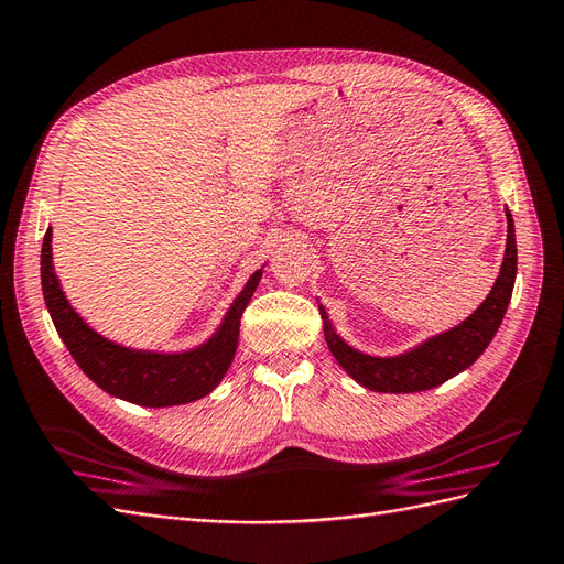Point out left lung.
Returning <instances> with one entry per match:
<instances>
[{
  "label": "left lung",
  "instance_id": "left-lung-1",
  "mask_svg": "<svg viewBox=\"0 0 564 564\" xmlns=\"http://www.w3.org/2000/svg\"><path fill=\"white\" fill-rule=\"evenodd\" d=\"M517 276V242H514V221L508 212V248H505L500 276L496 279L494 291L481 302V307L467 316L459 326L433 336L420 348H414L400 357H369L357 352L328 322L326 310L319 305L324 319V336L328 350L338 359V365L350 377L362 383L369 391L377 393H420L436 388L443 381L453 379L455 373L471 367L481 352L494 340L496 330L508 312L512 288Z\"/></svg>",
  "mask_w": 564,
  "mask_h": 564
}]
</instances>
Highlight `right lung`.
Returning a JSON list of instances; mask_svg holds the SVG:
<instances>
[{
  "mask_svg": "<svg viewBox=\"0 0 564 564\" xmlns=\"http://www.w3.org/2000/svg\"><path fill=\"white\" fill-rule=\"evenodd\" d=\"M42 293H45L52 322L78 367L102 388L121 400L142 408L185 405L212 393L228 371L238 348L240 316L248 307L262 269L252 273L248 285L236 297L221 328L199 348L178 355L128 350L102 338L70 310L52 267V228H47L40 254Z\"/></svg>",
  "mask_w": 564,
  "mask_h": 564,
  "instance_id": "1",
  "label": "right lung"
}]
</instances>
